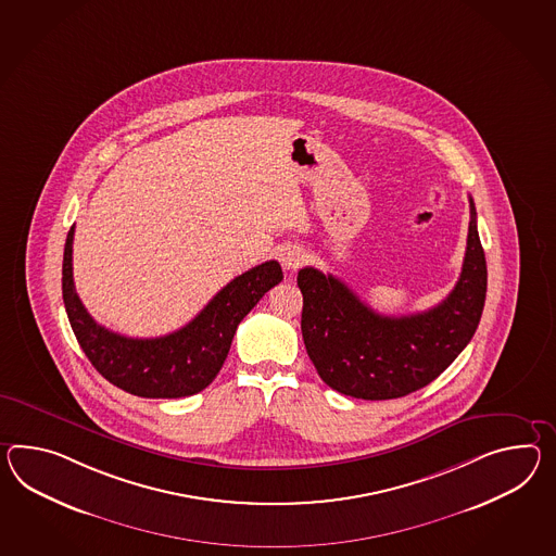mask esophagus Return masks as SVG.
<instances>
[{"label": "esophagus", "instance_id": "esophagus-1", "mask_svg": "<svg viewBox=\"0 0 556 556\" xmlns=\"http://www.w3.org/2000/svg\"><path fill=\"white\" fill-rule=\"evenodd\" d=\"M305 251L298 247V244H287L281 249V263H283L285 269H299L303 263H305Z\"/></svg>", "mask_w": 556, "mask_h": 556}]
</instances>
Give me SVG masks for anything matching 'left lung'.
<instances>
[{
    "instance_id": "left-lung-1",
    "label": "left lung",
    "mask_w": 556,
    "mask_h": 556,
    "mask_svg": "<svg viewBox=\"0 0 556 556\" xmlns=\"http://www.w3.org/2000/svg\"><path fill=\"white\" fill-rule=\"evenodd\" d=\"M486 257L470 227L460 279L432 309L379 315L333 275L301 269V333L319 378L331 390L362 400H393L438 378L470 343L486 299Z\"/></svg>"
}]
</instances>
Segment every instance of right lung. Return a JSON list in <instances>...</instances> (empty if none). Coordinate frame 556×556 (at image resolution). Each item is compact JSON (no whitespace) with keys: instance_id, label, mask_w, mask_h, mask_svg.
Wrapping results in <instances>:
<instances>
[{"instance_id":"1","label":"right lung","mask_w":556,"mask_h":556,"mask_svg":"<svg viewBox=\"0 0 556 556\" xmlns=\"http://www.w3.org/2000/svg\"><path fill=\"white\" fill-rule=\"evenodd\" d=\"M74 227L62 263V295L70 326L90 364L124 392L140 397H185L203 392L227 359L235 331L271 287L283 281L277 261H265L235 277L190 324L163 338L114 333L86 312L72 275Z\"/></svg>"}]
</instances>
